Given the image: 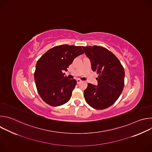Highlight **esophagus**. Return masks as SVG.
Wrapping results in <instances>:
<instances>
[{
	"label": "esophagus",
	"instance_id": "1",
	"mask_svg": "<svg viewBox=\"0 0 152 152\" xmlns=\"http://www.w3.org/2000/svg\"><path fill=\"white\" fill-rule=\"evenodd\" d=\"M76 81H77V83H79L82 80H81L80 79H76Z\"/></svg>",
	"mask_w": 152,
	"mask_h": 152
}]
</instances>
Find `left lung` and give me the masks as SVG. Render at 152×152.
<instances>
[{
  "label": "left lung",
  "instance_id": "8db88e82",
  "mask_svg": "<svg viewBox=\"0 0 152 152\" xmlns=\"http://www.w3.org/2000/svg\"><path fill=\"white\" fill-rule=\"evenodd\" d=\"M91 63L93 71L99 74L95 86L88 83L83 91L86 102L96 110L113 105L121 94L124 85V70L119 59L107 49L97 46H83Z\"/></svg>",
  "mask_w": 152,
  "mask_h": 152
}]
</instances>
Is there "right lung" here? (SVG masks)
Returning <instances> with one entry per match:
<instances>
[{
	"label": "right lung",
	"mask_w": 152,
	"mask_h": 152,
	"mask_svg": "<svg viewBox=\"0 0 152 152\" xmlns=\"http://www.w3.org/2000/svg\"><path fill=\"white\" fill-rule=\"evenodd\" d=\"M83 53L81 46L63 45L49 49L38 60L34 79L43 101L58 106L70 99L77 82L67 79L63 71H67L74 59Z\"/></svg>",
	"instance_id": "obj_1"
}]
</instances>
